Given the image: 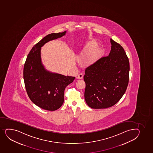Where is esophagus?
Masks as SVG:
<instances>
[{"mask_svg":"<svg viewBox=\"0 0 153 153\" xmlns=\"http://www.w3.org/2000/svg\"><path fill=\"white\" fill-rule=\"evenodd\" d=\"M83 74H82V73H79V74L78 75V79H83Z\"/></svg>","mask_w":153,"mask_h":153,"instance_id":"1","label":"esophagus"}]
</instances>
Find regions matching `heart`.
I'll return each mask as SVG.
<instances>
[{
  "label": "heart",
  "mask_w": 153,
  "mask_h": 153,
  "mask_svg": "<svg viewBox=\"0 0 153 153\" xmlns=\"http://www.w3.org/2000/svg\"><path fill=\"white\" fill-rule=\"evenodd\" d=\"M97 42L94 40L89 41L81 51L78 58L84 67H89L99 61L102 54L100 48L97 46Z\"/></svg>",
  "instance_id": "heart-1"
}]
</instances>
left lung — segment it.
I'll return each mask as SVG.
<instances>
[{
  "instance_id": "8db88e82",
  "label": "left lung",
  "mask_w": 153,
  "mask_h": 153,
  "mask_svg": "<svg viewBox=\"0 0 153 153\" xmlns=\"http://www.w3.org/2000/svg\"><path fill=\"white\" fill-rule=\"evenodd\" d=\"M108 56L86 68L84 97L89 107L105 108L112 107L125 94L129 79V62L123 47L110 39Z\"/></svg>"
}]
</instances>
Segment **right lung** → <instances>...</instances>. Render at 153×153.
Listing matches in <instances>:
<instances>
[{
    "mask_svg": "<svg viewBox=\"0 0 153 153\" xmlns=\"http://www.w3.org/2000/svg\"><path fill=\"white\" fill-rule=\"evenodd\" d=\"M65 33H51L37 43L28 54L24 66L23 77L28 97L34 104L46 110L55 111L62 105L65 89L75 78L49 72L41 64V47Z\"/></svg>",
    "mask_w": 153,
    "mask_h": 153,
    "instance_id": "obj_1",
    "label": "right lung"
}]
</instances>
